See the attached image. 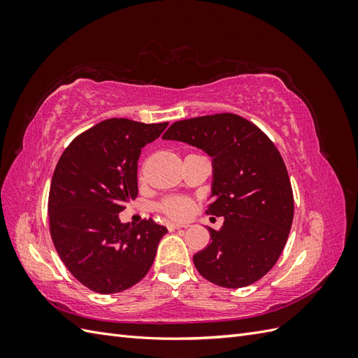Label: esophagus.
Listing matches in <instances>:
<instances>
[{"label":"esophagus","instance_id":"obj_1","mask_svg":"<svg viewBox=\"0 0 358 358\" xmlns=\"http://www.w3.org/2000/svg\"><path fill=\"white\" fill-rule=\"evenodd\" d=\"M185 229V224H180V222H175V221H170V222H167V229L170 230V231H173V230H178V229Z\"/></svg>","mask_w":358,"mask_h":358}]
</instances>
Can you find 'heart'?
Masks as SVG:
<instances>
[{
	"label": "heart",
	"instance_id": "obj_1",
	"mask_svg": "<svg viewBox=\"0 0 358 358\" xmlns=\"http://www.w3.org/2000/svg\"><path fill=\"white\" fill-rule=\"evenodd\" d=\"M159 209L164 213L173 216V218H182V216H185L188 213L189 206L183 199L170 197L159 204Z\"/></svg>",
	"mask_w": 358,
	"mask_h": 358
}]
</instances>
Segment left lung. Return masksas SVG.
<instances>
[{"instance_id":"1","label":"left lung","mask_w":358,"mask_h":358,"mask_svg":"<svg viewBox=\"0 0 358 358\" xmlns=\"http://www.w3.org/2000/svg\"><path fill=\"white\" fill-rule=\"evenodd\" d=\"M204 150L212 158L208 213L210 243L192 257L199 273L225 288L262 279L282 254L294 215L291 182L279 150L262 129L234 113L185 119L162 136Z\"/></svg>"}]
</instances>
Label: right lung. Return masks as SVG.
<instances>
[{
    "label": "right lung",
    "instance_id": "add662e5",
    "mask_svg": "<svg viewBox=\"0 0 358 358\" xmlns=\"http://www.w3.org/2000/svg\"><path fill=\"white\" fill-rule=\"evenodd\" d=\"M169 122L113 117L76 137L53 171L50 236L62 263L100 294L128 289L152 266L167 229L154 220L129 227L119 212L137 197V161Z\"/></svg>",
    "mask_w": 358,
    "mask_h": 358
}]
</instances>
